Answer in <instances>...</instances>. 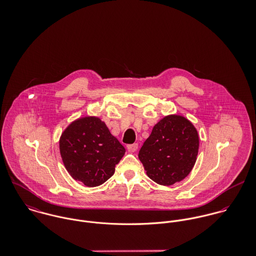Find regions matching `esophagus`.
<instances>
[{"mask_svg":"<svg viewBox=\"0 0 256 256\" xmlns=\"http://www.w3.org/2000/svg\"><path fill=\"white\" fill-rule=\"evenodd\" d=\"M127 150L130 152H134L138 150V144H131V145H127Z\"/></svg>","mask_w":256,"mask_h":256,"instance_id":"obj_1","label":"esophagus"}]
</instances>
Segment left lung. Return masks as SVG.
<instances>
[{
	"label": "left lung",
	"instance_id": "1",
	"mask_svg": "<svg viewBox=\"0 0 256 256\" xmlns=\"http://www.w3.org/2000/svg\"><path fill=\"white\" fill-rule=\"evenodd\" d=\"M199 150V135L184 116L170 114L160 119L139 152L146 176L164 186L184 180L192 170Z\"/></svg>",
	"mask_w": 256,
	"mask_h": 256
}]
</instances>
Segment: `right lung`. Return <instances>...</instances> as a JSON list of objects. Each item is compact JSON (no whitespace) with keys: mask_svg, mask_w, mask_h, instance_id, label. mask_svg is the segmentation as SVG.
<instances>
[{"mask_svg":"<svg viewBox=\"0 0 256 256\" xmlns=\"http://www.w3.org/2000/svg\"><path fill=\"white\" fill-rule=\"evenodd\" d=\"M63 164L74 180L88 187L110 178L125 148L96 116L80 117L71 122L59 140Z\"/></svg>","mask_w":256,"mask_h":256,"instance_id":"1","label":"right lung"}]
</instances>
